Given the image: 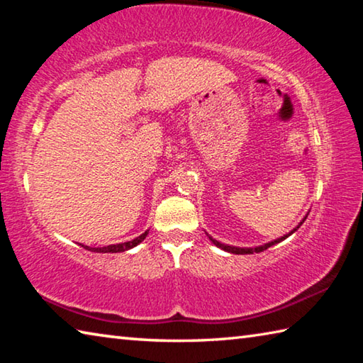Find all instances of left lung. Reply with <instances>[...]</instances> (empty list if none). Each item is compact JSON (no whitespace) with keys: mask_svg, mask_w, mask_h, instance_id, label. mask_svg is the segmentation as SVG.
<instances>
[{"mask_svg":"<svg viewBox=\"0 0 363 363\" xmlns=\"http://www.w3.org/2000/svg\"><path fill=\"white\" fill-rule=\"evenodd\" d=\"M307 214H309V213H307ZM307 214H306V216L303 218V220H301V223L296 225V227H294V229L293 230H290V232H288V233H285V235L284 237H279L277 238V240H272V242H269V243H264V245H259V247H253V248H242V247H232V245H225V243H220V242H218L216 240V238H213L211 235H208V233H206V235H208V238H210V240L214 243V245H216V247L218 248H220V250H224V251H227V253H233V255H253V253H261V251H264V250H267V248H270V247H272V245H277V243H280V242H284L285 240V238H288V237H290L291 235V233H294V232H296L298 229H299V227L301 225H303V223H304V220H306V218H307Z\"/></svg>","mask_w":363,"mask_h":363,"instance_id":"8db88e82","label":"left lung"}]
</instances>
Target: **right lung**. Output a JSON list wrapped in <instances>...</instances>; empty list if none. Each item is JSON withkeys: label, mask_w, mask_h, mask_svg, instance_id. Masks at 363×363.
<instances>
[{"label": "right lung", "mask_w": 363, "mask_h": 363, "mask_svg": "<svg viewBox=\"0 0 363 363\" xmlns=\"http://www.w3.org/2000/svg\"><path fill=\"white\" fill-rule=\"evenodd\" d=\"M149 230L147 229L144 233H140L139 237L133 238L130 242H123V243H116V245H107V247H101V248H91V247H86V245H82L84 250H89V251H94V253H123V251H128L134 247H138L140 242L145 240V237L149 235Z\"/></svg>", "instance_id": "obj_1"}]
</instances>
